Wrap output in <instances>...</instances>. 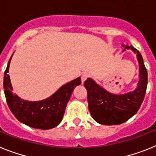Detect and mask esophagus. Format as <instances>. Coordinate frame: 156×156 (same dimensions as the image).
I'll return each mask as SVG.
<instances>
[{"instance_id": "1", "label": "esophagus", "mask_w": 156, "mask_h": 156, "mask_svg": "<svg viewBox=\"0 0 156 156\" xmlns=\"http://www.w3.org/2000/svg\"><path fill=\"white\" fill-rule=\"evenodd\" d=\"M88 77H89V74H88V73H84V74H82V77H81V78H82V84H83L84 82H85V81L87 79Z\"/></svg>"}]
</instances>
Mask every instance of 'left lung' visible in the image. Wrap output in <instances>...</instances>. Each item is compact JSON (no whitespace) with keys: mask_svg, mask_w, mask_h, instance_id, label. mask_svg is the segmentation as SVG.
<instances>
[{"mask_svg":"<svg viewBox=\"0 0 156 156\" xmlns=\"http://www.w3.org/2000/svg\"><path fill=\"white\" fill-rule=\"evenodd\" d=\"M124 49H131L136 55L139 63V82L133 91L124 94L108 92L91 78H87L84 86L87 90L88 108L92 117L100 124L119 125L126 122L138 112L145 96L147 72L143 58L137 50L128 44H122Z\"/></svg>","mask_w":156,"mask_h":156,"instance_id":"left-lung-1","label":"left lung"}]
</instances>
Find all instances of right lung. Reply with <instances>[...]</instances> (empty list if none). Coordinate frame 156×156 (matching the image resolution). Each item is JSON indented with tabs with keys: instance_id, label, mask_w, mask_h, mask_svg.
<instances>
[{
	"instance_id": "right-lung-1",
	"label": "right lung",
	"mask_w": 156,
	"mask_h": 156,
	"mask_svg": "<svg viewBox=\"0 0 156 156\" xmlns=\"http://www.w3.org/2000/svg\"><path fill=\"white\" fill-rule=\"evenodd\" d=\"M12 55L8 63L4 76L5 98L12 113L20 122L32 128L49 129L57 126L63 119L65 109L74 88L82 83L81 78L78 77L67 82L52 96L42 101H25L12 93L10 77L8 74Z\"/></svg>"
}]
</instances>
